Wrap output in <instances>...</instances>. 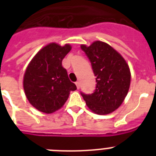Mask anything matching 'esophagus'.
<instances>
[{
  "label": "esophagus",
  "mask_w": 156,
  "mask_h": 156,
  "mask_svg": "<svg viewBox=\"0 0 156 156\" xmlns=\"http://www.w3.org/2000/svg\"><path fill=\"white\" fill-rule=\"evenodd\" d=\"M75 83H76V85L77 89H80V82H79V81H76Z\"/></svg>",
  "instance_id": "esophagus-1"
}]
</instances>
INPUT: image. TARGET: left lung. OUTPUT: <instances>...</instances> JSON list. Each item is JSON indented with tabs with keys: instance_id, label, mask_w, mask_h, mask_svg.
I'll list each match as a JSON object with an SVG mask.
<instances>
[{
	"instance_id": "obj_1",
	"label": "left lung",
	"mask_w": 156,
	"mask_h": 156,
	"mask_svg": "<svg viewBox=\"0 0 156 156\" xmlns=\"http://www.w3.org/2000/svg\"><path fill=\"white\" fill-rule=\"evenodd\" d=\"M96 76V89L91 94L81 92L87 107L98 115H107L119 108L130 84L129 66L119 52L102 41L90 46L82 44Z\"/></svg>"
}]
</instances>
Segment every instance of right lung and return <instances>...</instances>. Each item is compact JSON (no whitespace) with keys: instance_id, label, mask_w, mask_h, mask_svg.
Segmentation results:
<instances>
[{"instance_id":"1","label":"right lung","mask_w":156,"mask_h":156,"mask_svg":"<svg viewBox=\"0 0 156 156\" xmlns=\"http://www.w3.org/2000/svg\"><path fill=\"white\" fill-rule=\"evenodd\" d=\"M71 46L62 47L51 43L37 52L27 66L23 78V88L30 104L44 113L61 108L70 91L76 90L69 79L62 62Z\"/></svg>"}]
</instances>
